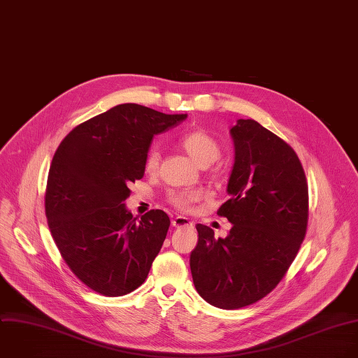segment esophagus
Here are the masks:
<instances>
[{
	"label": "esophagus",
	"mask_w": 358,
	"mask_h": 358,
	"mask_svg": "<svg viewBox=\"0 0 358 358\" xmlns=\"http://www.w3.org/2000/svg\"><path fill=\"white\" fill-rule=\"evenodd\" d=\"M173 226L174 227H184V226H192V222L189 219H187L185 216H176L173 219Z\"/></svg>",
	"instance_id": "esophagus-1"
}]
</instances>
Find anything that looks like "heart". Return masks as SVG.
I'll list each match as a JSON object with an SVG mask.
<instances>
[{
  "label": "heart",
  "mask_w": 358,
  "mask_h": 358,
  "mask_svg": "<svg viewBox=\"0 0 358 358\" xmlns=\"http://www.w3.org/2000/svg\"><path fill=\"white\" fill-rule=\"evenodd\" d=\"M180 148L201 167H206L217 160L220 155L219 145L216 141L208 135L205 131H191L184 134L178 139ZM160 160V150L157 145H153L145 157V169L148 173H155L157 170ZM196 199V194L192 191H180L173 192L169 196V201L173 206L178 209H188L189 205Z\"/></svg>",
  "instance_id": "heart-1"
}]
</instances>
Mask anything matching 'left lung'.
<instances>
[{"label":"left lung","instance_id":"8db88e82","mask_svg":"<svg viewBox=\"0 0 358 358\" xmlns=\"http://www.w3.org/2000/svg\"><path fill=\"white\" fill-rule=\"evenodd\" d=\"M230 136L229 199L217 215L233 226L224 239H215L210 227L198 223L189 257L195 289L220 309L270 294L296 257L308 224V184L292 148L253 119H237Z\"/></svg>","mask_w":358,"mask_h":358}]
</instances>
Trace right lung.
I'll list each match as a JSON object with an SVG mask.
<instances>
[{"instance_id": "add662e5", "label": "right lung", "mask_w": 358, "mask_h": 358, "mask_svg": "<svg viewBox=\"0 0 358 358\" xmlns=\"http://www.w3.org/2000/svg\"><path fill=\"white\" fill-rule=\"evenodd\" d=\"M185 117L116 105L76 127L53 156L45 195L52 237L76 277L101 295L141 287L163 246L169 215L152 209L136 220L124 201L145 174L153 136Z\"/></svg>"}]
</instances>
